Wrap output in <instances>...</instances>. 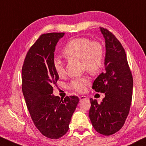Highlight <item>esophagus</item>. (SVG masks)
Here are the masks:
<instances>
[{
	"instance_id": "34e87169",
	"label": "esophagus",
	"mask_w": 146,
	"mask_h": 146,
	"mask_svg": "<svg viewBox=\"0 0 146 146\" xmlns=\"http://www.w3.org/2000/svg\"><path fill=\"white\" fill-rule=\"evenodd\" d=\"M80 100H86L87 99V97L86 96H80L79 97Z\"/></svg>"
}]
</instances>
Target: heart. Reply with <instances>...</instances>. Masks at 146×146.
I'll use <instances>...</instances> for the list:
<instances>
[{
	"label": "heart",
	"instance_id": "b5f03b06",
	"mask_svg": "<svg viewBox=\"0 0 146 146\" xmlns=\"http://www.w3.org/2000/svg\"><path fill=\"white\" fill-rule=\"evenodd\" d=\"M63 54L67 58L80 60L83 67L92 74L99 73L104 64L105 53L102 45L97 41H91L87 37H78L70 40L65 46ZM53 66L57 76H64V66L60 59L54 60ZM89 83V78L83 76L70 81L68 86L77 92L82 93L86 91Z\"/></svg>",
	"mask_w": 146,
	"mask_h": 146
}]
</instances>
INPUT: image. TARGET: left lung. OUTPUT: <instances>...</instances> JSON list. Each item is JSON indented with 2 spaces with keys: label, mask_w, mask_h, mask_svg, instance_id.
<instances>
[{
  "label": "left lung",
  "mask_w": 146,
  "mask_h": 146,
  "mask_svg": "<svg viewBox=\"0 0 146 146\" xmlns=\"http://www.w3.org/2000/svg\"><path fill=\"white\" fill-rule=\"evenodd\" d=\"M105 40V71L97 77L92 89L105 93L101 103L91 98L89 116L94 129L110 136L122 128L129 113L132 98L133 78L120 41L111 32L100 27Z\"/></svg>",
  "instance_id": "1"
}]
</instances>
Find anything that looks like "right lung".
Listing matches in <instances>:
<instances>
[{"instance_id":"add662e5","label":"right lung","mask_w":146,"mask_h":146,"mask_svg":"<svg viewBox=\"0 0 146 146\" xmlns=\"http://www.w3.org/2000/svg\"><path fill=\"white\" fill-rule=\"evenodd\" d=\"M64 33L43 34L27 53L22 67V91L35 125L48 138L57 139L68 132L79 98L52 95L59 80L53 66L54 52Z\"/></svg>"}]
</instances>
